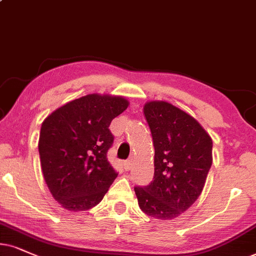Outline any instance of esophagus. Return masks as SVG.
I'll list each match as a JSON object with an SVG mask.
<instances>
[{
  "label": "esophagus",
  "mask_w": 256,
  "mask_h": 256,
  "mask_svg": "<svg viewBox=\"0 0 256 256\" xmlns=\"http://www.w3.org/2000/svg\"><path fill=\"white\" fill-rule=\"evenodd\" d=\"M122 166H124V169L126 170V171H128L132 168V160H125L124 163H122Z\"/></svg>",
  "instance_id": "34e87169"
}]
</instances>
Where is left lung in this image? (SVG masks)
Listing matches in <instances>:
<instances>
[{"label":"left lung","mask_w":256,"mask_h":256,"mask_svg":"<svg viewBox=\"0 0 256 256\" xmlns=\"http://www.w3.org/2000/svg\"><path fill=\"white\" fill-rule=\"evenodd\" d=\"M144 114L154 146V174L134 186L139 208L158 220L178 218L202 192L212 163V140L200 122L166 102H148Z\"/></svg>","instance_id":"1"}]
</instances>
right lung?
Instances as JSON below:
<instances>
[{
  "mask_svg": "<svg viewBox=\"0 0 256 256\" xmlns=\"http://www.w3.org/2000/svg\"><path fill=\"white\" fill-rule=\"evenodd\" d=\"M128 106L122 96L93 93L67 102L42 122V174L50 194L64 209L93 208L117 178L108 160L114 139L108 126Z\"/></svg>",
  "mask_w": 256,
  "mask_h": 256,
  "instance_id": "right-lung-1",
  "label": "right lung"
}]
</instances>
